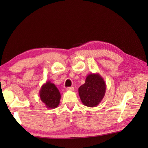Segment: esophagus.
<instances>
[{"mask_svg": "<svg viewBox=\"0 0 148 148\" xmlns=\"http://www.w3.org/2000/svg\"><path fill=\"white\" fill-rule=\"evenodd\" d=\"M74 89V87H68V88H67V91H73Z\"/></svg>", "mask_w": 148, "mask_h": 148, "instance_id": "obj_1", "label": "esophagus"}]
</instances>
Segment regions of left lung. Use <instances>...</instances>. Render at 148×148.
Listing matches in <instances>:
<instances>
[{
    "label": "left lung",
    "mask_w": 148,
    "mask_h": 148,
    "mask_svg": "<svg viewBox=\"0 0 148 148\" xmlns=\"http://www.w3.org/2000/svg\"><path fill=\"white\" fill-rule=\"evenodd\" d=\"M106 84L99 73L88 75L85 83L78 89L79 95L83 105L90 108L98 106L105 95Z\"/></svg>",
    "instance_id": "obj_1"
}]
</instances>
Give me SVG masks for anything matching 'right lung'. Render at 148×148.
I'll return each mask as SVG.
<instances>
[{
	"label": "right lung",
	"instance_id": "add662e5",
	"mask_svg": "<svg viewBox=\"0 0 148 148\" xmlns=\"http://www.w3.org/2000/svg\"><path fill=\"white\" fill-rule=\"evenodd\" d=\"M39 97L48 109L57 108L61 99V95L58 89L55 84L50 81H47L42 84L39 91Z\"/></svg>",
	"mask_w": 148,
	"mask_h": 148
}]
</instances>
